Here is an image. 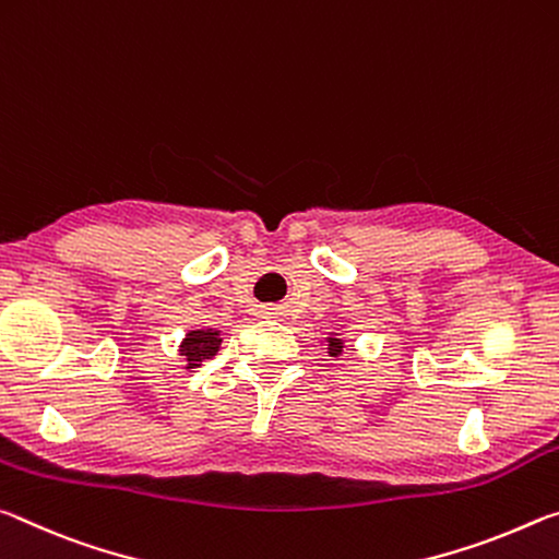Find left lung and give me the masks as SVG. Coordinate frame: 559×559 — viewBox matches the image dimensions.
I'll return each mask as SVG.
<instances>
[{"label": "left lung", "instance_id": "obj_1", "mask_svg": "<svg viewBox=\"0 0 559 559\" xmlns=\"http://www.w3.org/2000/svg\"><path fill=\"white\" fill-rule=\"evenodd\" d=\"M344 349L342 340H334V336H329V356H340Z\"/></svg>", "mask_w": 559, "mask_h": 559}]
</instances>
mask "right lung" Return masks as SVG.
<instances>
[{"instance_id":"add662e5","label":"right lung","mask_w":559,"mask_h":559,"mask_svg":"<svg viewBox=\"0 0 559 559\" xmlns=\"http://www.w3.org/2000/svg\"><path fill=\"white\" fill-rule=\"evenodd\" d=\"M219 332L215 329H198V332H188L186 340L180 344V356H186L188 369L203 364L210 356H215L219 349Z\"/></svg>"}]
</instances>
